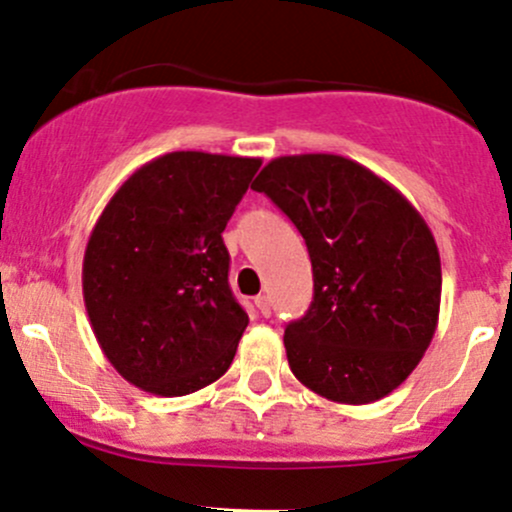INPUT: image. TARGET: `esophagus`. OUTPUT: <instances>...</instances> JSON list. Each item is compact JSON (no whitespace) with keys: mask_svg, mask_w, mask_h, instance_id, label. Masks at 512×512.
I'll use <instances>...</instances> for the list:
<instances>
[{"mask_svg":"<svg viewBox=\"0 0 512 512\" xmlns=\"http://www.w3.org/2000/svg\"><path fill=\"white\" fill-rule=\"evenodd\" d=\"M255 306H257V309H260L262 316H270V314H272L270 297H265V294H260V297H255Z\"/></svg>","mask_w":512,"mask_h":512,"instance_id":"esophagus-1","label":"esophagus"}]
</instances>
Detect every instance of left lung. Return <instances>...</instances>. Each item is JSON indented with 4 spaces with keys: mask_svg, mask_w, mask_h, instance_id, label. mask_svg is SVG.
Returning <instances> with one entry per match:
<instances>
[{
    "mask_svg": "<svg viewBox=\"0 0 512 512\" xmlns=\"http://www.w3.org/2000/svg\"><path fill=\"white\" fill-rule=\"evenodd\" d=\"M252 188L309 247L314 301L284 331L294 378L341 405L383 400L437 331L441 260L429 225L395 186L338 154L277 157Z\"/></svg>",
    "mask_w": 512,
    "mask_h": 512,
    "instance_id": "left-lung-1",
    "label": "left lung"
}]
</instances>
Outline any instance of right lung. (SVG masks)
<instances>
[{"label":"right lung","instance_id":"obj_1","mask_svg":"<svg viewBox=\"0 0 512 512\" xmlns=\"http://www.w3.org/2000/svg\"><path fill=\"white\" fill-rule=\"evenodd\" d=\"M262 159L171 152L139 166L100 213L83 257L90 326L134 387L181 397L215 383L247 328L223 230Z\"/></svg>","mask_w":512,"mask_h":512}]
</instances>
